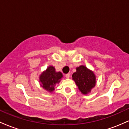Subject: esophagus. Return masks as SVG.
I'll return each mask as SVG.
<instances>
[{
    "label": "esophagus",
    "mask_w": 129,
    "mask_h": 129,
    "mask_svg": "<svg viewBox=\"0 0 129 129\" xmlns=\"http://www.w3.org/2000/svg\"><path fill=\"white\" fill-rule=\"evenodd\" d=\"M70 73H67V74H66V78H67V79H69V78H70Z\"/></svg>",
    "instance_id": "1"
}]
</instances>
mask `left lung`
Here are the masks:
<instances>
[{
	"instance_id": "1",
	"label": "left lung",
	"mask_w": 129,
	"mask_h": 129,
	"mask_svg": "<svg viewBox=\"0 0 129 129\" xmlns=\"http://www.w3.org/2000/svg\"><path fill=\"white\" fill-rule=\"evenodd\" d=\"M73 79L81 92L87 94L96 85V76L92 71L85 66H81L76 68V72L72 75Z\"/></svg>"
}]
</instances>
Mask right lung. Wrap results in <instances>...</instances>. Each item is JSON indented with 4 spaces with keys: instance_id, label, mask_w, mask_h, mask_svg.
Masks as SVG:
<instances>
[{
    "instance_id": "add662e5",
    "label": "right lung",
    "mask_w": 129,
    "mask_h": 129,
    "mask_svg": "<svg viewBox=\"0 0 129 129\" xmlns=\"http://www.w3.org/2000/svg\"><path fill=\"white\" fill-rule=\"evenodd\" d=\"M62 77L61 72H56L54 67L49 66L40 75L39 82H41V86L48 92H52L54 90L56 84L59 83Z\"/></svg>"
}]
</instances>
